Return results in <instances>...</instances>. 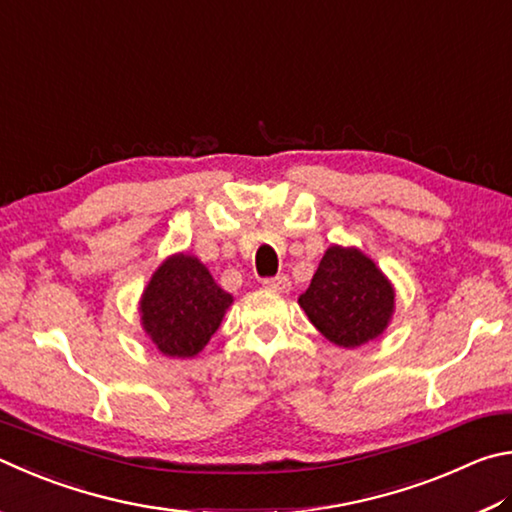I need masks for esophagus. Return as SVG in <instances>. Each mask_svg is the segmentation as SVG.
I'll use <instances>...</instances> for the list:
<instances>
[{"label": "esophagus", "instance_id": "1", "mask_svg": "<svg viewBox=\"0 0 512 512\" xmlns=\"http://www.w3.org/2000/svg\"><path fill=\"white\" fill-rule=\"evenodd\" d=\"M263 285H265L267 290H272V292H290V288H292V283H290V279L285 274L272 276V279H265Z\"/></svg>", "mask_w": 512, "mask_h": 512}]
</instances>
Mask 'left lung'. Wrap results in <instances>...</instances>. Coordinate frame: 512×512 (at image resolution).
Returning <instances> with one entry per match:
<instances>
[{"mask_svg": "<svg viewBox=\"0 0 512 512\" xmlns=\"http://www.w3.org/2000/svg\"><path fill=\"white\" fill-rule=\"evenodd\" d=\"M321 335L342 348H357L387 330L396 292L378 265L355 247L333 245L299 297Z\"/></svg>", "mask_w": 512, "mask_h": 512, "instance_id": "left-lung-1", "label": "left lung"}]
</instances>
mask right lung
I'll return each mask as SVG.
<instances>
[{"instance_id":"right-lung-1","label":"right lung","mask_w":512,"mask_h":512,"mask_svg":"<svg viewBox=\"0 0 512 512\" xmlns=\"http://www.w3.org/2000/svg\"><path fill=\"white\" fill-rule=\"evenodd\" d=\"M231 301L204 263L175 254L157 267L141 294V324L161 353L184 360L209 344Z\"/></svg>"}]
</instances>
